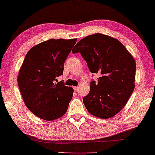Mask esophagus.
I'll return each instance as SVG.
<instances>
[{"label":"esophagus","mask_w":155,"mask_h":155,"mask_svg":"<svg viewBox=\"0 0 155 155\" xmlns=\"http://www.w3.org/2000/svg\"><path fill=\"white\" fill-rule=\"evenodd\" d=\"M74 90L75 91H77L78 90V87H74Z\"/></svg>","instance_id":"obj_1"}]
</instances>
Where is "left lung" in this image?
Listing matches in <instances>:
<instances>
[{"label":"left lung","mask_w":155,"mask_h":155,"mask_svg":"<svg viewBox=\"0 0 155 155\" xmlns=\"http://www.w3.org/2000/svg\"><path fill=\"white\" fill-rule=\"evenodd\" d=\"M79 52L91 73L90 92L83 102L90 114L100 118L114 117L122 109L134 90L136 63L124 45L116 39L96 33L81 40L73 48Z\"/></svg>","instance_id":"8db88e82"}]
</instances>
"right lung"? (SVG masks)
<instances>
[{"mask_svg": "<svg viewBox=\"0 0 155 155\" xmlns=\"http://www.w3.org/2000/svg\"><path fill=\"white\" fill-rule=\"evenodd\" d=\"M77 40L51 39L26 55L18 73V87L27 108L41 119L54 120L68 110L74 90L55 81L63 75L64 63Z\"/></svg>", "mask_w": 155, "mask_h": 155, "instance_id": "1", "label": "right lung"}]
</instances>
